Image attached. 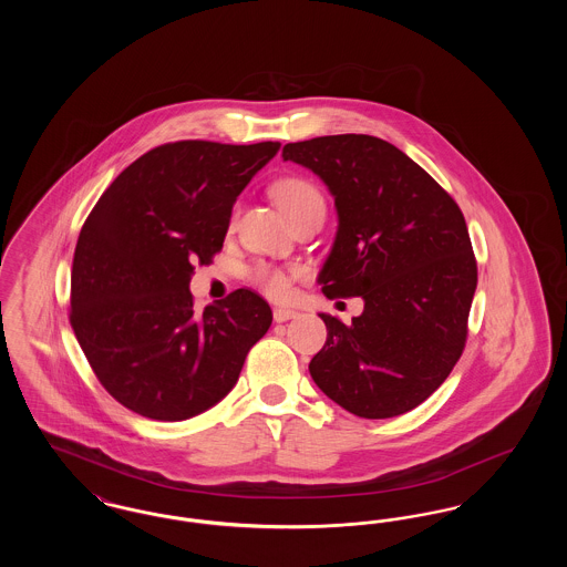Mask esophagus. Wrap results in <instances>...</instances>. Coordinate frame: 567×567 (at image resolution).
Wrapping results in <instances>:
<instances>
[{"label": "esophagus", "instance_id": "esophagus-1", "mask_svg": "<svg viewBox=\"0 0 567 567\" xmlns=\"http://www.w3.org/2000/svg\"><path fill=\"white\" fill-rule=\"evenodd\" d=\"M296 310H287V308H276V310H274V321H276V323H287V321H291V319H296Z\"/></svg>", "mask_w": 567, "mask_h": 567}]
</instances>
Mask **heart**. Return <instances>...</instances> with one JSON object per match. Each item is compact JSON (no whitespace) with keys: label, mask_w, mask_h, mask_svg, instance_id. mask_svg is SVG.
Here are the masks:
<instances>
[{"label":"heart","mask_w":567,"mask_h":567,"mask_svg":"<svg viewBox=\"0 0 567 567\" xmlns=\"http://www.w3.org/2000/svg\"><path fill=\"white\" fill-rule=\"evenodd\" d=\"M274 197L282 213L291 220L315 206H324L323 195L303 178H285L274 187ZM252 280L271 297H285L289 293V276L270 266H257L252 270Z\"/></svg>","instance_id":"1"}]
</instances>
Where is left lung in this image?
<instances>
[{
    "label": "left lung",
    "instance_id": "left-lung-1",
    "mask_svg": "<svg viewBox=\"0 0 567 567\" xmlns=\"http://www.w3.org/2000/svg\"><path fill=\"white\" fill-rule=\"evenodd\" d=\"M282 159L312 169L336 202L324 296L363 299L351 324L319 315L327 342L310 377L361 419L400 416L432 395L465 347L478 282L465 218L419 163L374 135L291 142Z\"/></svg>",
    "mask_w": 567,
    "mask_h": 567
}]
</instances>
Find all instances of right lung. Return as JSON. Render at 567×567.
<instances>
[{
  "label": "right lung",
  "mask_w": 567,
  "mask_h": 567,
  "mask_svg": "<svg viewBox=\"0 0 567 567\" xmlns=\"http://www.w3.org/2000/svg\"><path fill=\"white\" fill-rule=\"evenodd\" d=\"M280 142L163 144L104 190L82 225L70 323L118 404L185 421L218 404L270 329L268 301L238 289L197 312L195 264L223 248L231 208Z\"/></svg>",
  "instance_id": "1"
}]
</instances>
